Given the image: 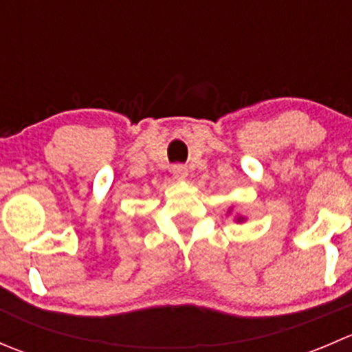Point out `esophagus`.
I'll return each mask as SVG.
<instances>
[{
	"label": "esophagus",
	"instance_id": "1",
	"mask_svg": "<svg viewBox=\"0 0 352 352\" xmlns=\"http://www.w3.org/2000/svg\"><path fill=\"white\" fill-rule=\"evenodd\" d=\"M172 173L177 180H184L187 177V166L184 165H173L172 166Z\"/></svg>",
	"mask_w": 352,
	"mask_h": 352
}]
</instances>
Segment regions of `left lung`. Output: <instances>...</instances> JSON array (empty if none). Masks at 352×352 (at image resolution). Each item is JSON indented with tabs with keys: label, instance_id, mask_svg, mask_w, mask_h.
<instances>
[{
	"label": "left lung",
	"instance_id": "8db88e82",
	"mask_svg": "<svg viewBox=\"0 0 352 352\" xmlns=\"http://www.w3.org/2000/svg\"><path fill=\"white\" fill-rule=\"evenodd\" d=\"M243 219H245V218H243V216H239V218H236V221H240V223H242V221H243Z\"/></svg>",
	"mask_w": 352,
	"mask_h": 352
}]
</instances>
